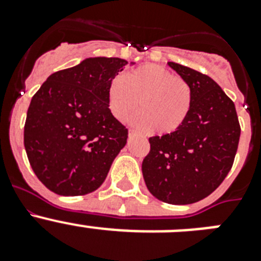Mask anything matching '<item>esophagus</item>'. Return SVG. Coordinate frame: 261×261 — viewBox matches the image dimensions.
Wrapping results in <instances>:
<instances>
[{
	"mask_svg": "<svg viewBox=\"0 0 261 261\" xmlns=\"http://www.w3.org/2000/svg\"><path fill=\"white\" fill-rule=\"evenodd\" d=\"M135 136H137V133H136V132H133V130H129V138L135 137Z\"/></svg>",
	"mask_w": 261,
	"mask_h": 261,
	"instance_id": "1",
	"label": "esophagus"
}]
</instances>
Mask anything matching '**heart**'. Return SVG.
I'll use <instances>...</instances> for the list:
<instances>
[{"label":"heart","instance_id":"obj_1","mask_svg":"<svg viewBox=\"0 0 261 261\" xmlns=\"http://www.w3.org/2000/svg\"><path fill=\"white\" fill-rule=\"evenodd\" d=\"M191 102L190 85L154 64L128 71L123 78H115L108 87V106L119 121L128 120L140 106L142 115L133 123L142 129L153 128L158 135H170L180 128L190 112Z\"/></svg>","mask_w":261,"mask_h":261}]
</instances>
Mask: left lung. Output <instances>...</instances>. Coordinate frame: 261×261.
Here are the masks:
<instances>
[{"label": "left lung", "mask_w": 261, "mask_h": 261, "mask_svg": "<svg viewBox=\"0 0 261 261\" xmlns=\"http://www.w3.org/2000/svg\"><path fill=\"white\" fill-rule=\"evenodd\" d=\"M192 91L187 119L177 130L149 138L142 162L147 190L172 205L193 204L218 188L231 168L241 126L231 99L211 77L167 62Z\"/></svg>", "instance_id": "1"}]
</instances>
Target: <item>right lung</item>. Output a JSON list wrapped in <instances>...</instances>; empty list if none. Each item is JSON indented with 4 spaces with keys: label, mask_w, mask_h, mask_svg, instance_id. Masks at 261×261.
Returning <instances> with one entry per match:
<instances>
[{
    "label": "right lung",
    "mask_w": 261,
    "mask_h": 261,
    "mask_svg": "<svg viewBox=\"0 0 261 261\" xmlns=\"http://www.w3.org/2000/svg\"><path fill=\"white\" fill-rule=\"evenodd\" d=\"M128 64L89 57L56 71L32 96L24 124L30 165L48 190L81 196L102 186L128 129L108 107V87Z\"/></svg>",
    "instance_id": "1"
}]
</instances>
